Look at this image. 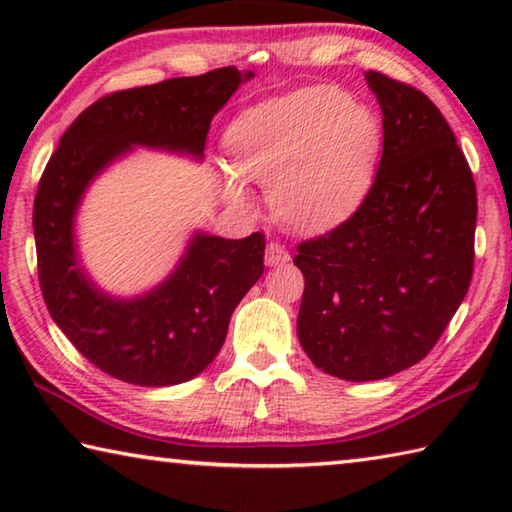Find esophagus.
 Listing matches in <instances>:
<instances>
[{
	"instance_id": "34e87169",
	"label": "esophagus",
	"mask_w": 512,
	"mask_h": 512,
	"mask_svg": "<svg viewBox=\"0 0 512 512\" xmlns=\"http://www.w3.org/2000/svg\"><path fill=\"white\" fill-rule=\"evenodd\" d=\"M284 262H289V253L280 241H268L266 246V264L268 266H280Z\"/></svg>"
}]
</instances>
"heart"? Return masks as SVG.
Returning a JSON list of instances; mask_svg holds the SVG:
<instances>
[{
	"mask_svg": "<svg viewBox=\"0 0 512 512\" xmlns=\"http://www.w3.org/2000/svg\"><path fill=\"white\" fill-rule=\"evenodd\" d=\"M381 142L375 112L329 85L250 108L228 133L232 169L268 187L275 216L298 232L327 230L357 210L375 183ZM237 176H225V192L246 205Z\"/></svg>",
	"mask_w": 512,
	"mask_h": 512,
	"instance_id": "b5f03b06",
	"label": "heart"
}]
</instances>
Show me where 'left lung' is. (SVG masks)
<instances>
[{
	"mask_svg": "<svg viewBox=\"0 0 512 512\" xmlns=\"http://www.w3.org/2000/svg\"><path fill=\"white\" fill-rule=\"evenodd\" d=\"M384 151L359 210L298 244V339L314 366L375 381L427 357L474 271L476 185L433 101L379 72Z\"/></svg>",
	"mask_w": 512,
	"mask_h": 512,
	"instance_id": "8db88e82",
	"label": "left lung"
}]
</instances>
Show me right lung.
I'll return each mask as SVG.
<instances>
[{"mask_svg":"<svg viewBox=\"0 0 512 512\" xmlns=\"http://www.w3.org/2000/svg\"><path fill=\"white\" fill-rule=\"evenodd\" d=\"M250 76L221 67L106 94L74 119L42 171L33 201L42 298L74 348L128 384H183L210 366L232 311L264 273L266 241L262 232H196L167 280L121 300L103 293L76 257V210L92 180L133 146L201 160L212 117Z\"/></svg>","mask_w":512,"mask_h":512,"instance_id":"add662e5","label":"right lung"}]
</instances>
